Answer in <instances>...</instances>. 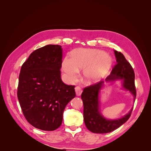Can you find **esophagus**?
I'll use <instances>...</instances> for the list:
<instances>
[{
    "label": "esophagus",
    "instance_id": "esophagus-1",
    "mask_svg": "<svg viewBox=\"0 0 151 151\" xmlns=\"http://www.w3.org/2000/svg\"><path fill=\"white\" fill-rule=\"evenodd\" d=\"M75 91H76V95L78 96H81V93H82V89L81 88H80L79 86H76L75 88Z\"/></svg>",
    "mask_w": 151,
    "mask_h": 151
}]
</instances>
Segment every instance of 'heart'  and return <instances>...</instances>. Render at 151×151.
<instances>
[{"label": "heart", "mask_w": 151, "mask_h": 151, "mask_svg": "<svg viewBox=\"0 0 151 151\" xmlns=\"http://www.w3.org/2000/svg\"><path fill=\"white\" fill-rule=\"evenodd\" d=\"M113 63L109 53L98 49H77L71 58L65 57L62 62V68L67 81L74 83L79 78V71L83 70L86 83H97L105 77Z\"/></svg>", "instance_id": "b5f03b06"}]
</instances>
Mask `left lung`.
<instances>
[{"mask_svg": "<svg viewBox=\"0 0 151 151\" xmlns=\"http://www.w3.org/2000/svg\"><path fill=\"white\" fill-rule=\"evenodd\" d=\"M114 53L116 58V64L105 81L106 83L122 81V88L129 91L133 95L135 101L136 89L133 68L121 52L114 50ZM104 83L102 81L86 87L81 94L84 105L83 115L85 125L87 129L93 133L106 134L116 130L129 120L133 109L132 107L129 113L120 118L108 119L105 118L100 111L99 106V93L104 86Z\"/></svg>", "mask_w": 151, "mask_h": 151, "instance_id": "8db88e82", "label": "left lung"}]
</instances>
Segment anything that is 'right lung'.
Wrapping results in <instances>:
<instances>
[{"mask_svg":"<svg viewBox=\"0 0 151 151\" xmlns=\"http://www.w3.org/2000/svg\"><path fill=\"white\" fill-rule=\"evenodd\" d=\"M62 59L60 45H48L32 52L21 67L17 98L26 119L36 129H58L66 105L76 96L75 86L61 79Z\"/></svg>","mask_w":151,"mask_h":151,"instance_id":"right-lung-1","label":"right lung"}]
</instances>
